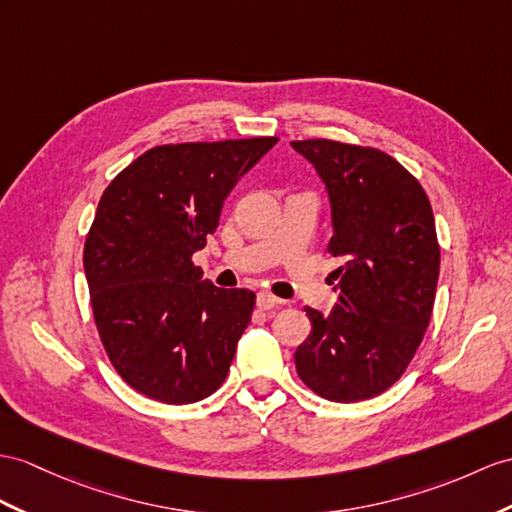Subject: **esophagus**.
Here are the masks:
<instances>
[{
  "instance_id": "esophagus-1",
  "label": "esophagus",
  "mask_w": 512,
  "mask_h": 512,
  "mask_svg": "<svg viewBox=\"0 0 512 512\" xmlns=\"http://www.w3.org/2000/svg\"><path fill=\"white\" fill-rule=\"evenodd\" d=\"M278 304H282L280 299L276 297V295H271V293H267V291H263V293H258V297H256V306L260 308V310H271L273 306H278Z\"/></svg>"
}]
</instances>
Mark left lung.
<instances>
[{
	"mask_svg": "<svg viewBox=\"0 0 512 512\" xmlns=\"http://www.w3.org/2000/svg\"><path fill=\"white\" fill-rule=\"evenodd\" d=\"M319 173L332 208L328 252L339 304L295 350L299 378L330 402H363L402 378L432 317L441 249L426 191L393 156L328 139L291 143Z\"/></svg>",
	"mask_w": 512,
	"mask_h": 512,
	"instance_id": "obj_1",
	"label": "left lung"
}]
</instances>
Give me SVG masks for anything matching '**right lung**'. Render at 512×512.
Wrapping results in <instances>:
<instances>
[{"label": "right lung", "instance_id": "right-lung-1", "mask_svg": "<svg viewBox=\"0 0 512 512\" xmlns=\"http://www.w3.org/2000/svg\"><path fill=\"white\" fill-rule=\"evenodd\" d=\"M276 136L147 149L99 199L84 273L99 339L134 391L193 404L226 380L256 295L202 280L193 254Z\"/></svg>", "mask_w": 512, "mask_h": 512}]
</instances>
